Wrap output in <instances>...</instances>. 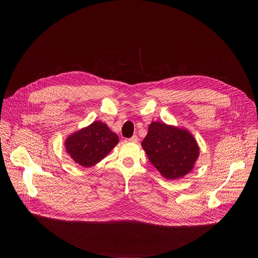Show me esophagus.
I'll list each match as a JSON object with an SVG mask.
<instances>
[{"instance_id": "esophagus-1", "label": "esophagus", "mask_w": 258, "mask_h": 258, "mask_svg": "<svg viewBox=\"0 0 258 258\" xmlns=\"http://www.w3.org/2000/svg\"><path fill=\"white\" fill-rule=\"evenodd\" d=\"M130 140L133 141V142H137L138 141V136H136V135H134L132 138H130Z\"/></svg>"}]
</instances>
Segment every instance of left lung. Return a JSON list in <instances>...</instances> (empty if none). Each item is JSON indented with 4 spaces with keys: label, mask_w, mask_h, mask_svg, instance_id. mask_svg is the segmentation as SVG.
<instances>
[{
    "label": "left lung",
    "mask_w": 258,
    "mask_h": 258,
    "mask_svg": "<svg viewBox=\"0 0 258 258\" xmlns=\"http://www.w3.org/2000/svg\"><path fill=\"white\" fill-rule=\"evenodd\" d=\"M148 160L167 180L190 172L200 155L197 140L185 128L154 121L141 143Z\"/></svg>",
    "instance_id": "obj_1"
}]
</instances>
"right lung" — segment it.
Wrapping results in <instances>:
<instances>
[{"label": "right lung", "mask_w": 258, "mask_h": 258, "mask_svg": "<svg viewBox=\"0 0 258 258\" xmlns=\"http://www.w3.org/2000/svg\"><path fill=\"white\" fill-rule=\"evenodd\" d=\"M119 138L101 121L71 134L64 141L67 153L80 166L91 167L100 162L117 145Z\"/></svg>", "instance_id": "right-lung-1"}]
</instances>
